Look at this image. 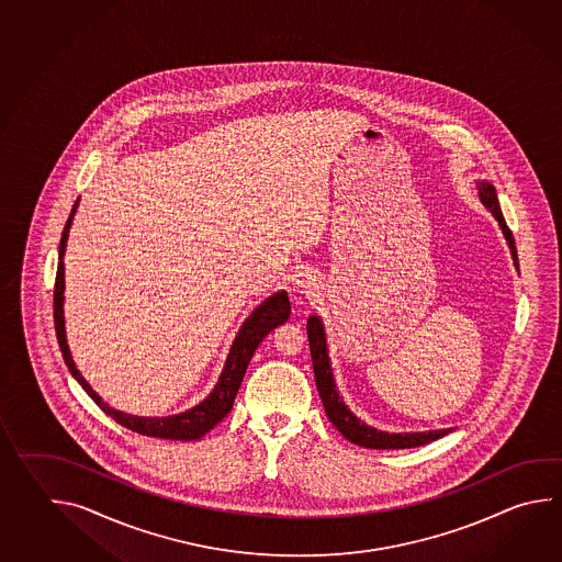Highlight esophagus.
<instances>
[{
  "instance_id": "esophagus-1",
  "label": "esophagus",
  "mask_w": 562,
  "mask_h": 562,
  "mask_svg": "<svg viewBox=\"0 0 562 562\" xmlns=\"http://www.w3.org/2000/svg\"><path fill=\"white\" fill-rule=\"evenodd\" d=\"M296 290L302 292V294H308V296H312V294L316 292V280L308 274L299 276V280H296Z\"/></svg>"
}]
</instances>
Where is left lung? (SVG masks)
Segmentation results:
<instances>
[{
  "mask_svg": "<svg viewBox=\"0 0 562 562\" xmlns=\"http://www.w3.org/2000/svg\"><path fill=\"white\" fill-rule=\"evenodd\" d=\"M479 195H481V202L486 206V210H491L494 218L498 220V226L503 229L504 238L508 241V248L513 254V262L518 268L515 238H513V232L504 222L493 183L486 182V180L479 182ZM306 330H308L310 355H312V367H314V376H316V389L321 394L328 420L342 432L344 438H348L350 442H355L358 447L398 450V448L423 447V445H428V442L452 432V428L428 430V432H384V430H376V428L362 423L360 418H356L355 414L348 411V406L342 402V396L336 390L333 367H330V358H328V348H326V334H324V324H322L321 318L310 316Z\"/></svg>",
  "mask_w": 562,
  "mask_h": 562,
  "instance_id": "obj_1",
  "label": "left lung"
}]
</instances>
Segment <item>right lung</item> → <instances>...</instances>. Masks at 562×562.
Masks as SVG:
<instances>
[{
  "instance_id": "right-lung-1",
  "label": "right lung",
  "mask_w": 562,
  "mask_h": 562,
  "mask_svg": "<svg viewBox=\"0 0 562 562\" xmlns=\"http://www.w3.org/2000/svg\"><path fill=\"white\" fill-rule=\"evenodd\" d=\"M78 200L71 207L66 228L61 232V241H59V262L58 274H56V286H54V322H56V334H58L59 350L66 360V367L69 368L71 376L80 382L81 389L88 392L103 413L112 416L115 423L126 426L127 430L138 432V435L151 436V438H166V440H198L210 432L216 424L232 411L234 398L240 389L241 379L246 374V368L252 360L256 348L260 346L263 338L274 330L276 326L284 324L290 316V300L288 294L276 292L274 296L263 300L258 308L241 324L240 333L234 338L232 348H229L228 358L224 370L220 374L218 384L207 394L204 401L195 404L194 408L186 413L173 414V416H164V418H149V416H132V414L120 413L93 392L92 386L83 380L80 370L76 368V362L69 355L68 340H66V322H64V254H66V244H68L69 226L76 214Z\"/></svg>"
}]
</instances>
